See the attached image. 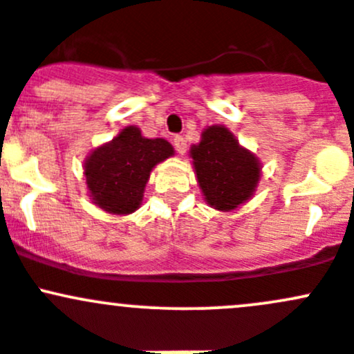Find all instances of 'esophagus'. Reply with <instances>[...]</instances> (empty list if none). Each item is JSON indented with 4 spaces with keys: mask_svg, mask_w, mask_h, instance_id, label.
Segmentation results:
<instances>
[{
    "mask_svg": "<svg viewBox=\"0 0 354 354\" xmlns=\"http://www.w3.org/2000/svg\"><path fill=\"white\" fill-rule=\"evenodd\" d=\"M173 144H174V149L178 151V154L180 156H185V152H187V140H185L183 137H180V135H176V137L173 138Z\"/></svg>",
    "mask_w": 354,
    "mask_h": 354,
    "instance_id": "34e87169",
    "label": "esophagus"
}]
</instances>
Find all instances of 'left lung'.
<instances>
[{
  "instance_id": "left-lung-1",
  "label": "left lung",
  "mask_w": 354,
  "mask_h": 354,
  "mask_svg": "<svg viewBox=\"0 0 354 354\" xmlns=\"http://www.w3.org/2000/svg\"><path fill=\"white\" fill-rule=\"evenodd\" d=\"M190 157L203 200L219 212L243 205L259 187L262 162L224 124L207 127Z\"/></svg>"
}]
</instances>
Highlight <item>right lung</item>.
Segmentation results:
<instances>
[{"label": "right lung", "mask_w": 354, "mask_h": 354, "mask_svg": "<svg viewBox=\"0 0 354 354\" xmlns=\"http://www.w3.org/2000/svg\"><path fill=\"white\" fill-rule=\"evenodd\" d=\"M174 156L164 138H147L131 124L95 147L84 162L88 197L108 214L128 216L142 205L152 169Z\"/></svg>", "instance_id": "add662e5"}]
</instances>
